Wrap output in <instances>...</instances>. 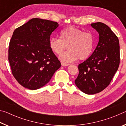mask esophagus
<instances>
[{"label": "esophagus", "mask_w": 126, "mask_h": 126, "mask_svg": "<svg viewBox=\"0 0 126 126\" xmlns=\"http://www.w3.org/2000/svg\"><path fill=\"white\" fill-rule=\"evenodd\" d=\"M61 65H62V66H63V67H65V66L69 65L70 64H67V63H65L62 62L61 63Z\"/></svg>", "instance_id": "34e87169"}]
</instances>
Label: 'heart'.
Instances as JSON below:
<instances>
[{"instance_id":"1","label":"heart","mask_w":126,"mask_h":126,"mask_svg":"<svg viewBox=\"0 0 126 126\" xmlns=\"http://www.w3.org/2000/svg\"><path fill=\"white\" fill-rule=\"evenodd\" d=\"M94 38L89 32H83L82 30L70 27L62 30L60 39L52 38L49 41V47L53 53L60 55L66 49L68 51L62 54L59 58L65 63L86 60L93 51Z\"/></svg>"}]
</instances>
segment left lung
<instances>
[{"label":"left lung","instance_id":"1","mask_svg":"<svg viewBox=\"0 0 126 126\" xmlns=\"http://www.w3.org/2000/svg\"><path fill=\"white\" fill-rule=\"evenodd\" d=\"M99 33L94 51L78 65L77 87L87 94H94L105 89L111 82L119 65V40L110 28L103 23L91 24Z\"/></svg>","mask_w":126,"mask_h":126}]
</instances>
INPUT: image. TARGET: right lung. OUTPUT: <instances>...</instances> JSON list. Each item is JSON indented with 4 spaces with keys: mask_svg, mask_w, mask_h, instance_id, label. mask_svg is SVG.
Returning a JSON list of instances; mask_svg holds the SVG:
<instances>
[{
    "mask_svg": "<svg viewBox=\"0 0 126 126\" xmlns=\"http://www.w3.org/2000/svg\"><path fill=\"white\" fill-rule=\"evenodd\" d=\"M56 22L33 18L15 29L10 40L9 60L14 78L25 88L35 90L49 82L61 64L49 47Z\"/></svg>",
    "mask_w": 126,
    "mask_h": 126,
    "instance_id": "1",
    "label": "right lung"
}]
</instances>
